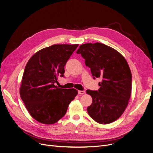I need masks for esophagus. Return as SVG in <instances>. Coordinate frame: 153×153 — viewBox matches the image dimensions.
<instances>
[{
	"label": "esophagus",
	"mask_w": 153,
	"mask_h": 153,
	"mask_svg": "<svg viewBox=\"0 0 153 153\" xmlns=\"http://www.w3.org/2000/svg\"><path fill=\"white\" fill-rule=\"evenodd\" d=\"M78 94L79 95H83L85 94V91H78Z\"/></svg>",
	"instance_id": "1"
}]
</instances>
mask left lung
Wrapping results in <instances>:
<instances>
[{
	"label": "left lung",
	"mask_w": 153,
	"mask_h": 153,
	"mask_svg": "<svg viewBox=\"0 0 153 153\" xmlns=\"http://www.w3.org/2000/svg\"><path fill=\"white\" fill-rule=\"evenodd\" d=\"M76 53L85 59L94 79H102L98 91H86L92 98L88 114L100 124L115 122L123 114L131 97L132 76L126 60L116 50L100 43L83 44Z\"/></svg>",
	"instance_id": "left-lung-1"
}]
</instances>
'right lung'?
<instances>
[{"mask_svg":"<svg viewBox=\"0 0 153 153\" xmlns=\"http://www.w3.org/2000/svg\"><path fill=\"white\" fill-rule=\"evenodd\" d=\"M54 45L31 56L24 71L20 95L30 115L38 122L51 125L66 114L71 102L77 95L75 89L55 85L63 77L64 66L78 46Z\"/></svg>","mask_w":153,"mask_h":153,"instance_id":"obj_1","label":"right lung"}]
</instances>
